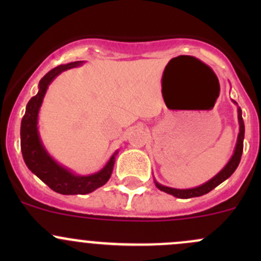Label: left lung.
I'll return each instance as SVG.
<instances>
[{
  "label": "left lung",
  "instance_id": "1",
  "mask_svg": "<svg viewBox=\"0 0 261 261\" xmlns=\"http://www.w3.org/2000/svg\"><path fill=\"white\" fill-rule=\"evenodd\" d=\"M235 102V101H233ZM236 103V102H235ZM238 118H239V125H240V130H239V136H238V143H236L235 151L233 155L231 156V159L228 160V163L226 164V167L218 173L217 175L206 181L202 186L196 187V188H189V189H175L170 188V187H165L159 184L158 181H155V186L160 189V191L165 192L168 194H172V196L177 197V198H192V197H199L203 196V194L211 192L213 188L218 186V184L222 183L223 180H226L227 178H230L232 175V173L235 172L236 168L239 167V163L241 160V155H243V149H244V135H245V125L243 120V115H241V109H238Z\"/></svg>",
  "mask_w": 261,
  "mask_h": 261
}]
</instances>
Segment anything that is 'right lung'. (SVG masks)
<instances>
[{
	"label": "right lung",
	"mask_w": 261,
	"mask_h": 261,
	"mask_svg": "<svg viewBox=\"0 0 261 261\" xmlns=\"http://www.w3.org/2000/svg\"><path fill=\"white\" fill-rule=\"evenodd\" d=\"M83 62H73L58 65L46 73L39 82V92L29 101L21 121V151L29 169L40 178L49 188L60 194H87L107 183L112 174L115 155L99 172L91 175H75L67 168L58 164L48 154L38 131V115L49 84L64 70L82 65Z\"/></svg>",
	"instance_id": "add662e5"
}]
</instances>
